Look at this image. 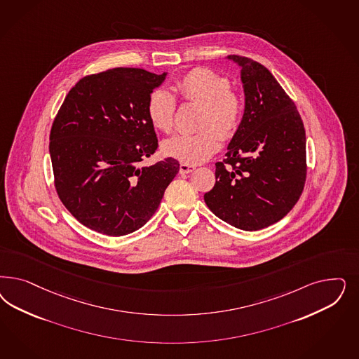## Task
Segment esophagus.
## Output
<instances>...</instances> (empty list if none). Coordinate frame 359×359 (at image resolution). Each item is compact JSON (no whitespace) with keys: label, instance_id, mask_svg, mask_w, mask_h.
<instances>
[{"label":"esophagus","instance_id":"1","mask_svg":"<svg viewBox=\"0 0 359 359\" xmlns=\"http://www.w3.org/2000/svg\"><path fill=\"white\" fill-rule=\"evenodd\" d=\"M196 170V166L194 165H189V163H181L180 165V173L181 174H189Z\"/></svg>","mask_w":359,"mask_h":359}]
</instances>
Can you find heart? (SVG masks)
I'll return each mask as SVG.
<instances>
[{"instance_id": "1", "label": "heart", "mask_w": 359, "mask_h": 359, "mask_svg": "<svg viewBox=\"0 0 359 359\" xmlns=\"http://www.w3.org/2000/svg\"><path fill=\"white\" fill-rule=\"evenodd\" d=\"M175 91L187 103L201 104L196 133H180L162 142L165 156L178 161L197 165L208 161L219 151L222 139L236 136L243 123V95L231 88V83L208 69H194L175 81ZM147 114L151 126L169 133L174 128L175 100L166 90L149 95Z\"/></svg>"}]
</instances>
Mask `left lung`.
<instances>
[{"label":"left lung","mask_w":359,"mask_h":359,"mask_svg":"<svg viewBox=\"0 0 359 359\" xmlns=\"http://www.w3.org/2000/svg\"><path fill=\"white\" fill-rule=\"evenodd\" d=\"M241 67L245 112L226 158L217 162L208 208L244 231L283 219L306 178V137L300 114L275 76L259 62L229 55Z\"/></svg>","instance_id":"1"}]
</instances>
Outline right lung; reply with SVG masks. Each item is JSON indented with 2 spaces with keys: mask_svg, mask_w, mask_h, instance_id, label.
Returning a JSON list of instances; mask_svg holds the SVG:
<instances>
[{
  "mask_svg": "<svg viewBox=\"0 0 359 359\" xmlns=\"http://www.w3.org/2000/svg\"><path fill=\"white\" fill-rule=\"evenodd\" d=\"M165 78L142 69H107L78 81L59 108L50 132L55 189L93 231L123 236L139 230L180 170L172 157L139 168L158 147L147 104Z\"/></svg>",
  "mask_w": 359,
  "mask_h": 359,
  "instance_id": "right-lung-1",
  "label": "right lung"
}]
</instances>
